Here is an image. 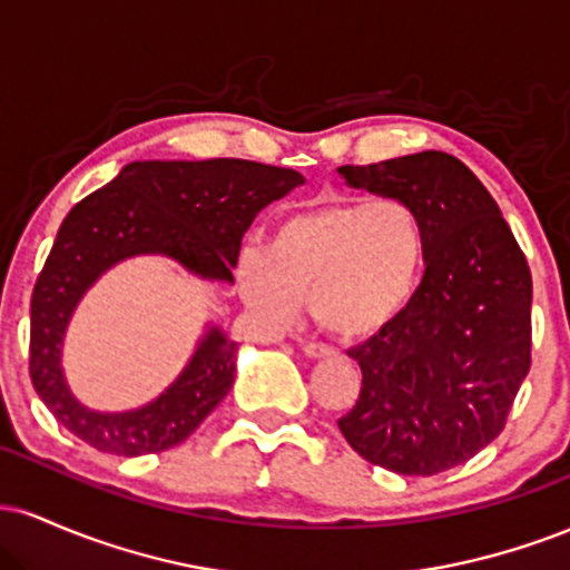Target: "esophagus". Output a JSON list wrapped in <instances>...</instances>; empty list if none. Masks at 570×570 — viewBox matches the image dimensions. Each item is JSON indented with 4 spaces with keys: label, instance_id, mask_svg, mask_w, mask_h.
Wrapping results in <instances>:
<instances>
[{
    "label": "esophagus",
    "instance_id": "obj_1",
    "mask_svg": "<svg viewBox=\"0 0 570 570\" xmlns=\"http://www.w3.org/2000/svg\"><path fill=\"white\" fill-rule=\"evenodd\" d=\"M303 353L307 358H330V356H335V348H330V345H324V343H305Z\"/></svg>",
    "mask_w": 570,
    "mask_h": 570
}]
</instances>
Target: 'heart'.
Instances as JSON below:
<instances>
[{
	"instance_id": "1",
	"label": "heart",
	"mask_w": 570,
	"mask_h": 570,
	"mask_svg": "<svg viewBox=\"0 0 570 570\" xmlns=\"http://www.w3.org/2000/svg\"><path fill=\"white\" fill-rule=\"evenodd\" d=\"M426 263V230L410 203L330 200L286 217L265 252H246L238 289L259 322L286 326L299 297L322 330L367 340L410 305Z\"/></svg>"
}]
</instances>
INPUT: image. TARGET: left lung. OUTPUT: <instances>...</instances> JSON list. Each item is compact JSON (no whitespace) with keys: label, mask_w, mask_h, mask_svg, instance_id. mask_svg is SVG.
Listing matches in <instances>:
<instances>
[{"label":"left lung","mask_w":570,"mask_h":570,"mask_svg":"<svg viewBox=\"0 0 570 570\" xmlns=\"http://www.w3.org/2000/svg\"><path fill=\"white\" fill-rule=\"evenodd\" d=\"M337 174L410 203L426 230V273L410 305L348 351L362 391L337 426L389 472H448L501 434L531 370V267L499 203L453 155L429 149Z\"/></svg>","instance_id":"8db88e82"}]
</instances>
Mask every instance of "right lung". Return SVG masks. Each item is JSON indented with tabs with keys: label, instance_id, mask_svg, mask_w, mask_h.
<instances>
[{
	"label": "right lung",
	"instance_id": "obj_1",
	"mask_svg": "<svg viewBox=\"0 0 570 570\" xmlns=\"http://www.w3.org/2000/svg\"><path fill=\"white\" fill-rule=\"evenodd\" d=\"M303 181L292 168L252 160H136L77 203L31 294L29 372L56 421L90 448L126 458L185 442L233 389L238 343L208 324L185 370L158 399L136 410L98 412L71 394L61 367L71 316L109 267L141 254L233 284L248 225Z\"/></svg>",
	"mask_w": 570,
	"mask_h": 570
}]
</instances>
